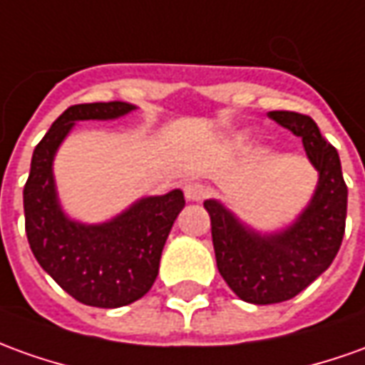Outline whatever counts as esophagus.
<instances>
[{
	"instance_id": "1",
	"label": "esophagus",
	"mask_w": 365,
	"mask_h": 365,
	"mask_svg": "<svg viewBox=\"0 0 365 365\" xmlns=\"http://www.w3.org/2000/svg\"><path fill=\"white\" fill-rule=\"evenodd\" d=\"M185 197L190 202H200L202 198L207 197V187L205 185H200V182H195V180H190L185 185Z\"/></svg>"
}]
</instances>
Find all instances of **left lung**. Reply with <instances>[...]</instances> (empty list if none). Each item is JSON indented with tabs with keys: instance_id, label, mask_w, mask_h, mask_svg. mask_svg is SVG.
Here are the masks:
<instances>
[{
	"instance_id": "obj_1",
	"label": "left lung",
	"mask_w": 365,
	"mask_h": 365,
	"mask_svg": "<svg viewBox=\"0 0 365 365\" xmlns=\"http://www.w3.org/2000/svg\"><path fill=\"white\" fill-rule=\"evenodd\" d=\"M268 117L302 139L318 182L302 212L270 232L245 222L216 198L205 200L218 272L240 300L250 304L290 300L326 272L340 250L348 210L338 150L322 137L312 117L292 110H270Z\"/></svg>"
}]
</instances>
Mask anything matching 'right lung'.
Instances as JSON below:
<instances>
[{
	"instance_id": "right-lung-1",
	"label": "right lung",
	"mask_w": 365,
	"mask_h": 365,
	"mask_svg": "<svg viewBox=\"0 0 365 365\" xmlns=\"http://www.w3.org/2000/svg\"><path fill=\"white\" fill-rule=\"evenodd\" d=\"M135 109L125 101L69 107L35 147L24 188L25 232L37 262L65 292L95 308H120L149 292L185 195L175 188L143 197L110 220L87 225L63 210L53 160L75 123L120 119Z\"/></svg>"
}]
</instances>
